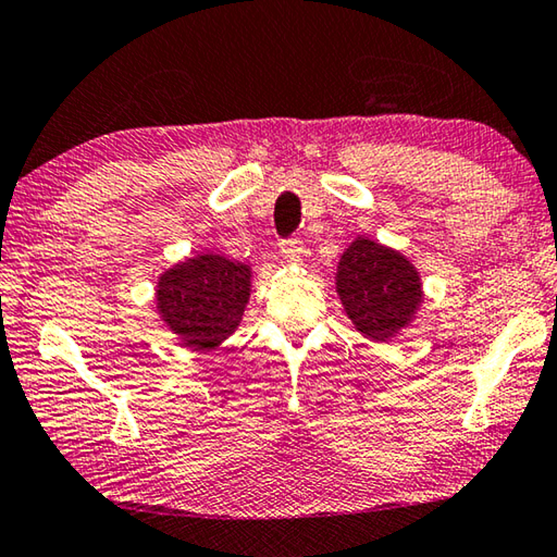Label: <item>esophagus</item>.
I'll return each mask as SVG.
<instances>
[{
  "mask_svg": "<svg viewBox=\"0 0 557 557\" xmlns=\"http://www.w3.org/2000/svg\"><path fill=\"white\" fill-rule=\"evenodd\" d=\"M280 250L285 253V258L294 260V263H301V256H304V246L297 236L285 238V242H280Z\"/></svg>",
  "mask_w": 557,
  "mask_h": 557,
  "instance_id": "1",
  "label": "esophagus"
}]
</instances>
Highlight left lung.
<instances>
[{
  "label": "left lung",
  "mask_w": 557,
  "mask_h": 557,
  "mask_svg": "<svg viewBox=\"0 0 557 557\" xmlns=\"http://www.w3.org/2000/svg\"><path fill=\"white\" fill-rule=\"evenodd\" d=\"M335 292L355 331L374 343H391L422 307L418 268L396 248L357 236L335 272Z\"/></svg>",
  "instance_id": "obj_1"
}]
</instances>
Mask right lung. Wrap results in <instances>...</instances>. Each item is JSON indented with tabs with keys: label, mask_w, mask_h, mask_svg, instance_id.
Returning <instances> with one entry per match:
<instances>
[{
	"label": "right lung",
	"mask_w": 557,
	"mask_h": 557,
	"mask_svg": "<svg viewBox=\"0 0 557 557\" xmlns=\"http://www.w3.org/2000/svg\"><path fill=\"white\" fill-rule=\"evenodd\" d=\"M253 270L222 253H198L163 270L157 313L190 350H216L244 319Z\"/></svg>",
	"instance_id": "1"
}]
</instances>
